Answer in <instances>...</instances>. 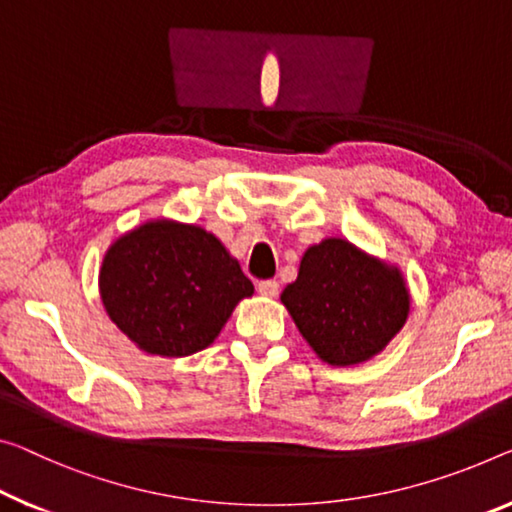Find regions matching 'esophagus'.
<instances>
[{"mask_svg": "<svg viewBox=\"0 0 512 512\" xmlns=\"http://www.w3.org/2000/svg\"><path fill=\"white\" fill-rule=\"evenodd\" d=\"M258 293H261L263 297H274L279 293V283L274 279H265V281H258Z\"/></svg>", "mask_w": 512, "mask_h": 512, "instance_id": "esophagus-1", "label": "esophagus"}]
</instances>
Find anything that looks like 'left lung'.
<instances>
[{"label": "left lung", "instance_id": "1", "mask_svg": "<svg viewBox=\"0 0 512 512\" xmlns=\"http://www.w3.org/2000/svg\"><path fill=\"white\" fill-rule=\"evenodd\" d=\"M281 302L304 341L332 366L380 355L410 316V290L398 267L341 238L304 251Z\"/></svg>", "mask_w": 512, "mask_h": 512}]
</instances>
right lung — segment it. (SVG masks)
I'll use <instances>...</instances> for the list:
<instances>
[{"mask_svg": "<svg viewBox=\"0 0 512 512\" xmlns=\"http://www.w3.org/2000/svg\"><path fill=\"white\" fill-rule=\"evenodd\" d=\"M107 316L148 355L187 357L215 341L254 283L215 235L153 219L121 235L100 267Z\"/></svg>", "mask_w": 512, "mask_h": 512, "instance_id": "1", "label": "right lung"}]
</instances>
